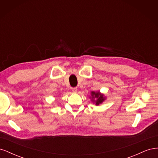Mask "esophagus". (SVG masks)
<instances>
[{"mask_svg":"<svg viewBox=\"0 0 158 158\" xmlns=\"http://www.w3.org/2000/svg\"><path fill=\"white\" fill-rule=\"evenodd\" d=\"M72 92L73 93H77L78 88H72Z\"/></svg>","mask_w":158,"mask_h":158,"instance_id":"obj_1","label":"esophagus"}]
</instances>
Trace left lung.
<instances>
[{
	"instance_id": "1",
	"label": "left lung",
	"mask_w": 158,
	"mask_h": 158,
	"mask_svg": "<svg viewBox=\"0 0 158 158\" xmlns=\"http://www.w3.org/2000/svg\"><path fill=\"white\" fill-rule=\"evenodd\" d=\"M106 98H107L105 96L104 94H102L99 91H98V92L92 91L89 96L91 102L93 103V104H95V106H99V105L102 104L106 99Z\"/></svg>"
}]
</instances>
